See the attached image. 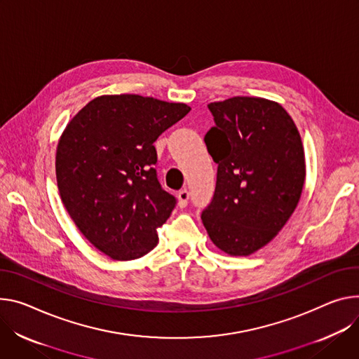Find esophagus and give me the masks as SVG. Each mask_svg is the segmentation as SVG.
<instances>
[{"label": "esophagus", "instance_id": "esophagus-1", "mask_svg": "<svg viewBox=\"0 0 359 359\" xmlns=\"http://www.w3.org/2000/svg\"><path fill=\"white\" fill-rule=\"evenodd\" d=\"M177 196H179V206L180 208H186L187 202H189V191H187V189H182L179 191Z\"/></svg>", "mask_w": 359, "mask_h": 359}]
</instances>
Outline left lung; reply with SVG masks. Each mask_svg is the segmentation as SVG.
<instances>
[{"instance_id":"1","label":"left lung","mask_w":359,"mask_h":359,"mask_svg":"<svg viewBox=\"0 0 359 359\" xmlns=\"http://www.w3.org/2000/svg\"><path fill=\"white\" fill-rule=\"evenodd\" d=\"M208 107L215 127L205 143L217 175L202 220L219 249L248 256L269 243L295 210L305 182L304 146L278 103L232 97Z\"/></svg>"}]
</instances>
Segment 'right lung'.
Returning <instances> with one entry per match:
<instances>
[{"mask_svg": "<svg viewBox=\"0 0 359 359\" xmlns=\"http://www.w3.org/2000/svg\"><path fill=\"white\" fill-rule=\"evenodd\" d=\"M190 107L137 94L102 95L69 123L57 146L61 201L80 232L116 260L149 253L176 206L161 187L157 137Z\"/></svg>", "mask_w": 359, "mask_h": 359, "instance_id": "right-lung-1", "label": "right lung"}]
</instances>
